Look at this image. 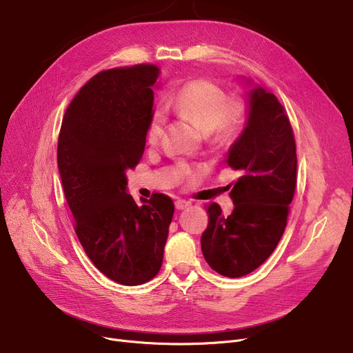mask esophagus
Wrapping results in <instances>:
<instances>
[{
    "mask_svg": "<svg viewBox=\"0 0 353 353\" xmlns=\"http://www.w3.org/2000/svg\"><path fill=\"white\" fill-rule=\"evenodd\" d=\"M190 205H192V201H190V200H184V199H177V200L174 201V206H176L177 210L186 209V208H189Z\"/></svg>",
    "mask_w": 353,
    "mask_h": 353,
    "instance_id": "obj_1",
    "label": "esophagus"
}]
</instances>
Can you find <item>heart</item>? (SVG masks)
Wrapping results in <instances>:
<instances>
[{
    "mask_svg": "<svg viewBox=\"0 0 353 353\" xmlns=\"http://www.w3.org/2000/svg\"><path fill=\"white\" fill-rule=\"evenodd\" d=\"M174 111L190 119L203 133L217 141L230 139L242 123L245 104L239 97H226L225 90L214 81L199 79L184 84L169 101ZM167 116L161 108L153 110L147 127V137L157 141L163 133ZM183 172L190 169L180 164Z\"/></svg>",
    "mask_w": 353,
    "mask_h": 353,
    "instance_id": "obj_1",
    "label": "heart"
}]
</instances>
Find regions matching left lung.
Segmentation results:
<instances>
[{
    "mask_svg": "<svg viewBox=\"0 0 353 353\" xmlns=\"http://www.w3.org/2000/svg\"><path fill=\"white\" fill-rule=\"evenodd\" d=\"M248 101L246 125L226 157L240 173L230 184L234 209L225 216L217 203H210L209 225L200 240L209 266L226 277L249 274L273 253L296 188L298 159L286 110L261 85L248 91Z\"/></svg>",
    "mask_w": 353,
    "mask_h": 353,
    "instance_id": "1",
    "label": "left lung"
}]
</instances>
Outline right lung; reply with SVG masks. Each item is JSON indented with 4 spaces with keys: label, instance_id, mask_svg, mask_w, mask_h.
<instances>
[{
    "label": "right lung",
    "instance_id": "obj_1",
    "mask_svg": "<svg viewBox=\"0 0 353 353\" xmlns=\"http://www.w3.org/2000/svg\"><path fill=\"white\" fill-rule=\"evenodd\" d=\"M160 68L139 64L99 72L72 99L57 164L80 243L108 279L143 285L159 273L173 200L154 193L139 206L125 172L143 157Z\"/></svg>",
    "mask_w": 353,
    "mask_h": 353
}]
</instances>
